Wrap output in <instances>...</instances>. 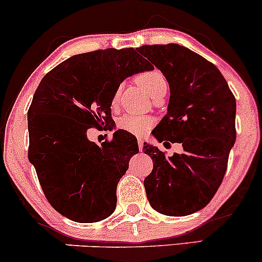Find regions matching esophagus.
Wrapping results in <instances>:
<instances>
[{
    "mask_svg": "<svg viewBox=\"0 0 262 262\" xmlns=\"http://www.w3.org/2000/svg\"><path fill=\"white\" fill-rule=\"evenodd\" d=\"M138 148H140L141 151L143 149V140L142 138H138Z\"/></svg>",
    "mask_w": 262,
    "mask_h": 262,
    "instance_id": "esophagus-1",
    "label": "esophagus"
}]
</instances>
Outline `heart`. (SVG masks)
<instances>
[{"label":"heart","mask_w":262,"mask_h":262,"mask_svg":"<svg viewBox=\"0 0 262 262\" xmlns=\"http://www.w3.org/2000/svg\"><path fill=\"white\" fill-rule=\"evenodd\" d=\"M136 82L138 86L150 96L151 98L159 95L160 92L166 91L167 89V81L165 76L161 74L159 70H149V72L142 73L136 77ZM121 93V87H118L114 96H113L112 103L116 104L119 101V97ZM118 127L120 130L127 132L131 135H143L148 131V128L153 125V119L149 116H140V115H131L126 114L122 115L116 122Z\"/></svg>","instance_id":"1"}]
</instances>
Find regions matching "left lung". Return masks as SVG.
I'll return each instance as SVG.
<instances>
[{"instance_id": "8db88e82", "label": "left lung", "mask_w": 262, "mask_h": 262, "mask_svg": "<svg viewBox=\"0 0 262 262\" xmlns=\"http://www.w3.org/2000/svg\"><path fill=\"white\" fill-rule=\"evenodd\" d=\"M137 52L163 73L170 87L167 113L151 134L158 142L183 148L165 157L144 143L153 160L143 182L147 198L160 214L190 215L209 204L225 176L235 142V98L220 70L187 47L144 45Z\"/></svg>"}]
</instances>
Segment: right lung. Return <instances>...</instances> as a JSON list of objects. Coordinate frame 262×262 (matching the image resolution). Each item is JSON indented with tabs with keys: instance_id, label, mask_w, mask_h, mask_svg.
I'll return each mask as SVG.
<instances>
[{
	"instance_id": "1",
	"label": "right lung",
	"mask_w": 262,
	"mask_h": 262,
	"mask_svg": "<svg viewBox=\"0 0 262 262\" xmlns=\"http://www.w3.org/2000/svg\"><path fill=\"white\" fill-rule=\"evenodd\" d=\"M153 69L134 48H106L68 58L41 80L28 112L29 161L59 214L90 224L114 212L116 187L138 153L137 140L118 130L98 146L87 131L111 128L120 83Z\"/></svg>"
}]
</instances>
